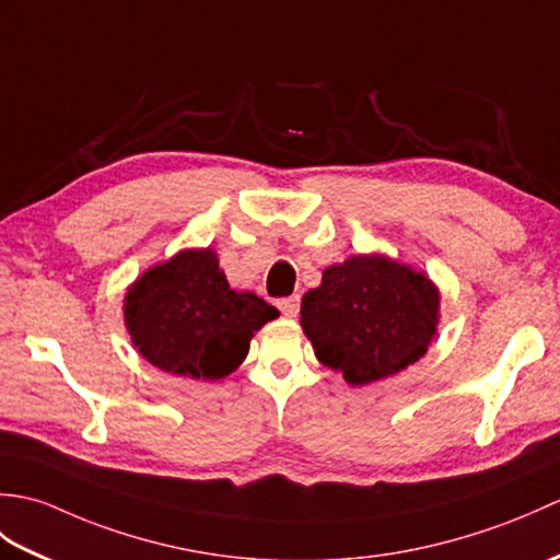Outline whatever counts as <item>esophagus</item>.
<instances>
[{"mask_svg":"<svg viewBox=\"0 0 560 560\" xmlns=\"http://www.w3.org/2000/svg\"><path fill=\"white\" fill-rule=\"evenodd\" d=\"M277 305H279V311L287 315V317H295V315H299L301 299H299V295H289V299H281Z\"/></svg>","mask_w":560,"mask_h":560,"instance_id":"esophagus-1","label":"esophagus"}]
</instances>
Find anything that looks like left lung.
<instances>
[{"label": "left lung", "mask_w": 560, "mask_h": 560, "mask_svg": "<svg viewBox=\"0 0 560 560\" xmlns=\"http://www.w3.org/2000/svg\"><path fill=\"white\" fill-rule=\"evenodd\" d=\"M440 291L423 271L385 255H353L303 295L301 327L317 361L349 385L401 373L438 331Z\"/></svg>", "instance_id": "8db88e82"}]
</instances>
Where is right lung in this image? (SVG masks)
I'll list each match as a JSON object with an SVG mask.
<instances>
[{
    "label": "right lung",
    "instance_id": "1",
    "mask_svg": "<svg viewBox=\"0 0 560 560\" xmlns=\"http://www.w3.org/2000/svg\"><path fill=\"white\" fill-rule=\"evenodd\" d=\"M125 327L144 359L192 380L231 375L255 331L279 311L249 291H233L211 247L183 249L151 267L125 295Z\"/></svg>",
    "mask_w": 560,
    "mask_h": 560
}]
</instances>
